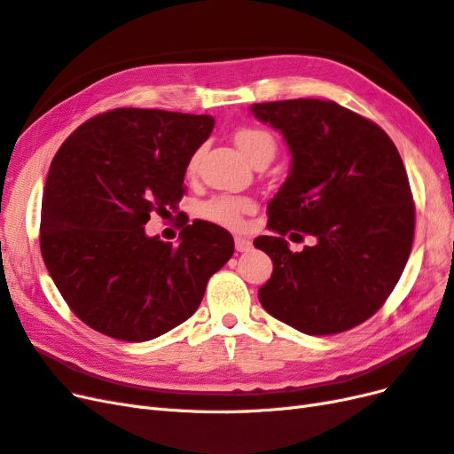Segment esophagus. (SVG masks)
Returning <instances> with one entry per match:
<instances>
[{"label": "esophagus", "instance_id": "34e87169", "mask_svg": "<svg viewBox=\"0 0 454 454\" xmlns=\"http://www.w3.org/2000/svg\"><path fill=\"white\" fill-rule=\"evenodd\" d=\"M235 248L237 252H248L252 248V240L246 237H235Z\"/></svg>", "mask_w": 454, "mask_h": 454}]
</instances>
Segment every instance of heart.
Returning a JSON list of instances; mask_svg holds the SVG:
<instances>
[{"label":"heart","mask_w":454,"mask_h":454,"mask_svg":"<svg viewBox=\"0 0 454 454\" xmlns=\"http://www.w3.org/2000/svg\"><path fill=\"white\" fill-rule=\"evenodd\" d=\"M235 144L240 149V153L255 164L261 159H272L277 153V142H274L272 134L263 129L255 127H242L235 132ZM202 157V147L193 151V155L187 160V174L193 176L199 170ZM255 208L254 202L246 197H229L219 195L210 200H206L200 206V214L204 219L212 223H217L227 229H239L242 225L244 214H250Z\"/></svg>","instance_id":"heart-1"}]
</instances>
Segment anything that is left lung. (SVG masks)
I'll return each mask as SVG.
<instances>
[{
    "instance_id": "obj_1",
    "label": "left lung",
    "mask_w": 454,
    "mask_h": 454,
    "mask_svg": "<svg viewBox=\"0 0 454 454\" xmlns=\"http://www.w3.org/2000/svg\"><path fill=\"white\" fill-rule=\"evenodd\" d=\"M282 132L292 170L267 206L270 237L254 246L272 259L259 301L307 335H333L371 318L400 280L415 235L403 160L373 121L332 100L254 104ZM313 244L292 253L283 237Z\"/></svg>"
}]
</instances>
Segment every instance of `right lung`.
<instances>
[{
	"mask_svg": "<svg viewBox=\"0 0 454 454\" xmlns=\"http://www.w3.org/2000/svg\"><path fill=\"white\" fill-rule=\"evenodd\" d=\"M212 129L210 115L117 107L83 122L54 155L41 255L67 307L96 332L129 342L170 332L235 252L231 232L210 222L182 219L177 246L144 229L153 212H177L187 160Z\"/></svg>",
	"mask_w": 454,
	"mask_h": 454,
	"instance_id": "1",
	"label": "right lung"
}]
</instances>
